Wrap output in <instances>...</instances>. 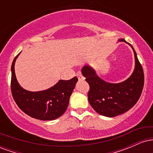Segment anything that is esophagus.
<instances>
[{"label":"esophagus","instance_id":"34e87169","mask_svg":"<svg viewBox=\"0 0 153 153\" xmlns=\"http://www.w3.org/2000/svg\"><path fill=\"white\" fill-rule=\"evenodd\" d=\"M76 75H77V77H78V78L79 80H85V78H84V77L82 76L81 72H78V73H77Z\"/></svg>","mask_w":153,"mask_h":153}]
</instances>
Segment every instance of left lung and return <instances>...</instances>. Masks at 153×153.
<instances>
[{
	"mask_svg": "<svg viewBox=\"0 0 153 153\" xmlns=\"http://www.w3.org/2000/svg\"><path fill=\"white\" fill-rule=\"evenodd\" d=\"M133 50L135 66L132 74L124 81L119 83H111L99 78L96 71L90 65L82 67V74L90 85L88 94L91 106L99 114L107 117H114L125 113L137 102L144 86V73L143 67L139 62L136 52Z\"/></svg>",
	"mask_w": 153,
	"mask_h": 153,
	"instance_id": "left-lung-1",
	"label": "left lung"
}]
</instances>
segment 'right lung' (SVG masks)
Instances as JSON below:
<instances>
[{"label":"right lung","instance_id":"right-lung-1","mask_svg":"<svg viewBox=\"0 0 153 153\" xmlns=\"http://www.w3.org/2000/svg\"><path fill=\"white\" fill-rule=\"evenodd\" d=\"M19 54L13 59L11 65L10 88L15 102L22 111L32 118L49 121L60 117L68 108L78 78L60 80L45 91L33 92L26 90L19 85L15 74V62Z\"/></svg>","mask_w":153,"mask_h":153}]
</instances>
